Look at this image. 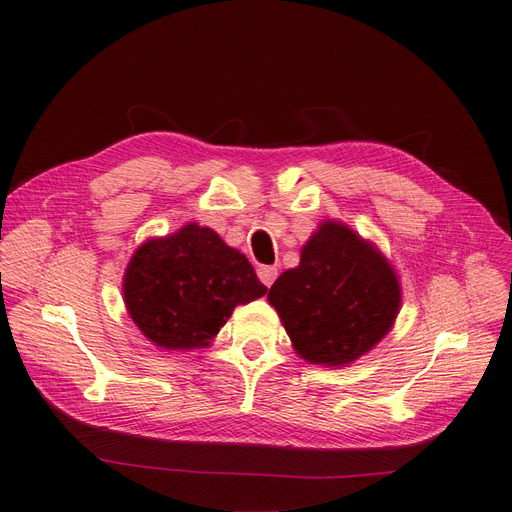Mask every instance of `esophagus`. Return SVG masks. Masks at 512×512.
Masks as SVG:
<instances>
[{
	"label": "esophagus",
	"instance_id": "34e87169",
	"mask_svg": "<svg viewBox=\"0 0 512 512\" xmlns=\"http://www.w3.org/2000/svg\"><path fill=\"white\" fill-rule=\"evenodd\" d=\"M258 277H260L262 284H265L267 288H271V284L277 280V269H275V267H269V265L260 267V269H258Z\"/></svg>",
	"mask_w": 512,
	"mask_h": 512
}]
</instances>
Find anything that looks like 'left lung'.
I'll return each instance as SVG.
<instances>
[{"label": "left lung", "instance_id": "8db88e82", "mask_svg": "<svg viewBox=\"0 0 512 512\" xmlns=\"http://www.w3.org/2000/svg\"><path fill=\"white\" fill-rule=\"evenodd\" d=\"M399 282L374 245L339 222H324L269 290L294 350L318 365H346L389 333Z\"/></svg>", "mask_w": 512, "mask_h": 512}]
</instances>
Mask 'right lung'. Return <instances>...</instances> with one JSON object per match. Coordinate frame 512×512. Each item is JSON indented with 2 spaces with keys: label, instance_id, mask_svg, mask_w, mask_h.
I'll return each instance as SVG.
<instances>
[{
  "label": "right lung",
  "instance_id": "1",
  "mask_svg": "<svg viewBox=\"0 0 512 512\" xmlns=\"http://www.w3.org/2000/svg\"><path fill=\"white\" fill-rule=\"evenodd\" d=\"M265 292L247 258L198 224L138 247L123 277L136 327L166 350L209 346L232 309Z\"/></svg>",
  "mask_w": 512,
  "mask_h": 512
}]
</instances>
